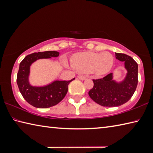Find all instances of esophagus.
Returning <instances> with one entry per match:
<instances>
[{"instance_id": "obj_1", "label": "esophagus", "mask_w": 153, "mask_h": 153, "mask_svg": "<svg viewBox=\"0 0 153 153\" xmlns=\"http://www.w3.org/2000/svg\"><path fill=\"white\" fill-rule=\"evenodd\" d=\"M77 77H78V78H79V79H81V80H84V79H85L86 78V76H82V75H79V76H77Z\"/></svg>"}]
</instances>
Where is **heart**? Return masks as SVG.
I'll return each instance as SVG.
<instances>
[{"label":"heart","instance_id":"b5f03b06","mask_svg":"<svg viewBox=\"0 0 153 153\" xmlns=\"http://www.w3.org/2000/svg\"><path fill=\"white\" fill-rule=\"evenodd\" d=\"M114 63L113 55L108 52L102 53L87 52L77 54L72 59L74 69L81 73L92 71L97 75H103L109 71Z\"/></svg>","mask_w":153,"mask_h":153}]
</instances>
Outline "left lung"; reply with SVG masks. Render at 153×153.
<instances>
[{"label":"left lung","mask_w":153,"mask_h":153,"mask_svg":"<svg viewBox=\"0 0 153 153\" xmlns=\"http://www.w3.org/2000/svg\"><path fill=\"white\" fill-rule=\"evenodd\" d=\"M116 58L125 62L128 70L126 77L122 82L112 80V74L99 79H92L94 86L90 90V97L102 107H118L128 101L136 91L138 85V64L134 59L122 53H115Z\"/></svg>","instance_id":"1"}]
</instances>
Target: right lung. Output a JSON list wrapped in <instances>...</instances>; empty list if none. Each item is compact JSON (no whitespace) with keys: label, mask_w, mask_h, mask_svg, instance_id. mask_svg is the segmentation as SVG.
I'll return each mask as SVG.
<instances>
[{"label":"right lung","mask_w":153,"mask_h":153,"mask_svg":"<svg viewBox=\"0 0 153 153\" xmlns=\"http://www.w3.org/2000/svg\"><path fill=\"white\" fill-rule=\"evenodd\" d=\"M59 53L56 51H45L34 53L27 55L19 64L17 76V84L24 99L36 108H45L57 105L65 97L68 91V85L72 80L55 81L44 87H33L28 82L31 64L39 59L56 57Z\"/></svg>","instance_id":"1"}]
</instances>
